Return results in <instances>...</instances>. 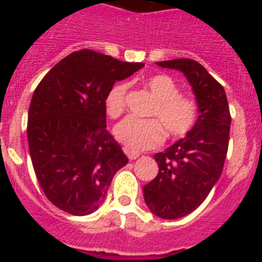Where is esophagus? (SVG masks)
<instances>
[{
  "mask_svg": "<svg viewBox=\"0 0 262 262\" xmlns=\"http://www.w3.org/2000/svg\"><path fill=\"white\" fill-rule=\"evenodd\" d=\"M123 151L129 160H136L139 156H140V154H139V152L133 151V149H129V148H124Z\"/></svg>",
  "mask_w": 262,
  "mask_h": 262,
  "instance_id": "esophagus-1",
  "label": "esophagus"
}]
</instances>
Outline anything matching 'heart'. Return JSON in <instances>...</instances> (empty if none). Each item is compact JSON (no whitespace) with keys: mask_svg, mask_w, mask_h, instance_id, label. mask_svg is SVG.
<instances>
[{"mask_svg":"<svg viewBox=\"0 0 262 262\" xmlns=\"http://www.w3.org/2000/svg\"><path fill=\"white\" fill-rule=\"evenodd\" d=\"M154 96L155 105L148 113L152 119L128 117L117 124L114 133L122 144L133 151H144L161 144L164 131L169 138H184L195 127L200 117L198 103L193 97L184 96L172 77L156 75L145 80ZM128 84H115L105 98L108 117L118 118L126 107Z\"/></svg>","mask_w":262,"mask_h":262,"instance_id":"b5f03b06","label":"heart"}]
</instances>
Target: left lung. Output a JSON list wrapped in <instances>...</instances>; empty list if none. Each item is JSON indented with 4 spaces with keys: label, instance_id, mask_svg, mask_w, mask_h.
<instances>
[{
    "label": "left lung",
    "instance_id": "8db88e82",
    "mask_svg": "<svg viewBox=\"0 0 262 262\" xmlns=\"http://www.w3.org/2000/svg\"><path fill=\"white\" fill-rule=\"evenodd\" d=\"M156 64L178 69L186 76L200 108L191 133L165 152L155 155L159 173L143 186L145 203L155 215L177 219L194 211L221 177L230 140V106L224 88L195 60Z\"/></svg>",
    "mask_w": 262,
    "mask_h": 262
}]
</instances>
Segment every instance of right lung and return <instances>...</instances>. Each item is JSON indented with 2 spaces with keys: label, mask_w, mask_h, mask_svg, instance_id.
Returning <instances> with one entry per match:
<instances>
[{
  "label": "right lung",
  "mask_w": 262,
  "mask_h": 262,
  "mask_svg": "<svg viewBox=\"0 0 262 262\" xmlns=\"http://www.w3.org/2000/svg\"><path fill=\"white\" fill-rule=\"evenodd\" d=\"M143 67L81 50L57 62L36 86L27 123L30 156L41 190L62 211H96L118 169L128 163L106 129L105 98L115 81Z\"/></svg>",
  "instance_id": "1"
}]
</instances>
